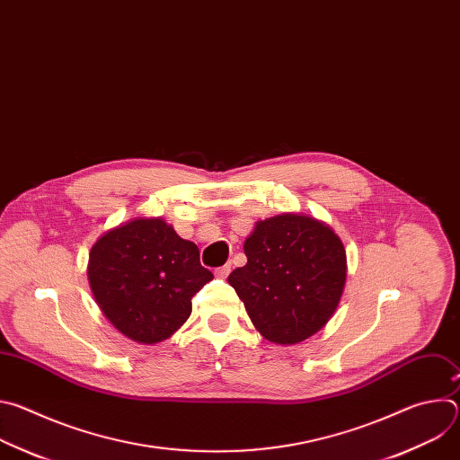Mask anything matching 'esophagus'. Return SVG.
<instances>
[{
    "instance_id": "obj_1",
    "label": "esophagus",
    "mask_w": 460,
    "mask_h": 460,
    "mask_svg": "<svg viewBox=\"0 0 460 460\" xmlns=\"http://www.w3.org/2000/svg\"><path fill=\"white\" fill-rule=\"evenodd\" d=\"M229 273H231V264H226V266H222V268H218V270L215 271V275H217L218 279H227Z\"/></svg>"
}]
</instances>
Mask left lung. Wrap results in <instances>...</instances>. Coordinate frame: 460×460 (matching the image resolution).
<instances>
[{"mask_svg": "<svg viewBox=\"0 0 460 460\" xmlns=\"http://www.w3.org/2000/svg\"><path fill=\"white\" fill-rule=\"evenodd\" d=\"M247 264L229 275L260 335L298 344L330 320L346 284V249L323 222L282 213L256 222L243 242Z\"/></svg>", "mask_w": 460, "mask_h": 460, "instance_id": "8db88e82", "label": "left lung"}]
</instances>
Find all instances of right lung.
I'll return each instance as SVG.
<instances>
[{
  "label": "right lung",
  "instance_id": "1",
  "mask_svg": "<svg viewBox=\"0 0 460 460\" xmlns=\"http://www.w3.org/2000/svg\"><path fill=\"white\" fill-rule=\"evenodd\" d=\"M87 277L107 320L140 344L180 330L190 298L213 280L196 243L162 218H135L102 234L89 252Z\"/></svg>",
  "mask_w": 460,
  "mask_h": 460
}]
</instances>
